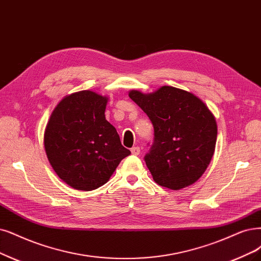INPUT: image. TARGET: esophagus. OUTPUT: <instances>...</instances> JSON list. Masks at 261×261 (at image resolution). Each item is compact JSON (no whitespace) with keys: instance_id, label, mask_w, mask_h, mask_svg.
Listing matches in <instances>:
<instances>
[{"instance_id":"1","label":"esophagus","mask_w":261,"mask_h":261,"mask_svg":"<svg viewBox=\"0 0 261 261\" xmlns=\"http://www.w3.org/2000/svg\"><path fill=\"white\" fill-rule=\"evenodd\" d=\"M140 151H141V149H140V147H132L131 148V152H132V155H134V156H138L139 153H140Z\"/></svg>"}]
</instances>
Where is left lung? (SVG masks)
<instances>
[{"mask_svg":"<svg viewBox=\"0 0 261 261\" xmlns=\"http://www.w3.org/2000/svg\"><path fill=\"white\" fill-rule=\"evenodd\" d=\"M129 96L153 125V143L145 162L153 180L179 190L196 182L214 155V115L194 93L163 86L152 93L131 90Z\"/></svg>","mask_w":261,"mask_h":261,"instance_id":"obj_1","label":"left lung"}]
</instances>
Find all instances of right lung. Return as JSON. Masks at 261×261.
<instances>
[{
  "instance_id": "1",
  "label": "right lung",
  "mask_w": 261,
  "mask_h": 261,
  "mask_svg": "<svg viewBox=\"0 0 261 261\" xmlns=\"http://www.w3.org/2000/svg\"><path fill=\"white\" fill-rule=\"evenodd\" d=\"M108 101L90 90L66 95L46 125L47 158L57 175L74 189L90 191L104 185L131 153L105 119Z\"/></svg>"
}]
</instances>
